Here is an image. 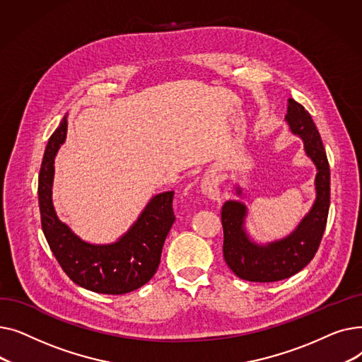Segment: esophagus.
I'll return each instance as SVG.
<instances>
[{
    "instance_id": "34e87169",
    "label": "esophagus",
    "mask_w": 362,
    "mask_h": 362,
    "mask_svg": "<svg viewBox=\"0 0 362 362\" xmlns=\"http://www.w3.org/2000/svg\"><path fill=\"white\" fill-rule=\"evenodd\" d=\"M220 183L214 175H208L201 182V191L213 201H220Z\"/></svg>"
}]
</instances>
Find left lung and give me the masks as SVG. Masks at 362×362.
I'll return each mask as SVG.
<instances>
[{
	"label": "left lung",
	"mask_w": 362,
	"mask_h": 362,
	"mask_svg": "<svg viewBox=\"0 0 362 362\" xmlns=\"http://www.w3.org/2000/svg\"><path fill=\"white\" fill-rule=\"evenodd\" d=\"M286 120L292 132L303 139L307 154L317 165V199L310 214L289 238L267 246H258L245 235L243 217L246 208L243 204L227 201L223 205V255L229 269L243 280L270 283L296 274L314 258L327 224L330 168L321 136L311 114L292 98L288 100Z\"/></svg>",
	"instance_id": "1"
}]
</instances>
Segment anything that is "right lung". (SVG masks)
Here are the masks:
<instances>
[{
	"mask_svg": "<svg viewBox=\"0 0 362 362\" xmlns=\"http://www.w3.org/2000/svg\"><path fill=\"white\" fill-rule=\"evenodd\" d=\"M66 117L51 135L40 170L41 224L54 257L64 273L79 286L107 295L135 291L156 274L164 240L175 223V192H164L151 199L132 229L116 243L90 245L70 232L55 216L51 186L54 157L66 139Z\"/></svg>",
	"mask_w": 362,
	"mask_h": 362,
	"instance_id": "1",
	"label": "right lung"
}]
</instances>
